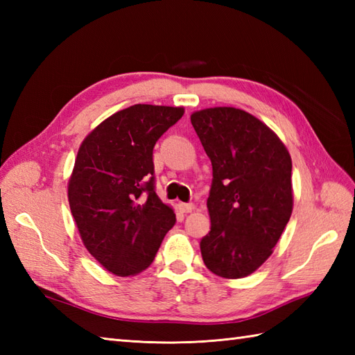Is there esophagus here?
Masks as SVG:
<instances>
[{
    "label": "esophagus",
    "mask_w": 355,
    "mask_h": 355,
    "mask_svg": "<svg viewBox=\"0 0 355 355\" xmlns=\"http://www.w3.org/2000/svg\"><path fill=\"white\" fill-rule=\"evenodd\" d=\"M180 210H182L183 214H191L192 210H195V205H192V202H182V205H180Z\"/></svg>",
    "instance_id": "34e87169"
}]
</instances>
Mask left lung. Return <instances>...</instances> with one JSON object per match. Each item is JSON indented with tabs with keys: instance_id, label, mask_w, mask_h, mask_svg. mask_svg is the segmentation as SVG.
Listing matches in <instances>:
<instances>
[{
	"instance_id": "1",
	"label": "left lung",
	"mask_w": 355,
	"mask_h": 355,
	"mask_svg": "<svg viewBox=\"0 0 355 355\" xmlns=\"http://www.w3.org/2000/svg\"><path fill=\"white\" fill-rule=\"evenodd\" d=\"M191 122L214 175L202 261L216 276L245 277L268 259L290 221L291 157L266 123L243 110H201Z\"/></svg>"
}]
</instances>
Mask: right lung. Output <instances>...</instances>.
Listing matches in <instances>:
<instances>
[{
    "label": "right lung",
    "instance_id": "1",
    "mask_svg": "<svg viewBox=\"0 0 355 355\" xmlns=\"http://www.w3.org/2000/svg\"><path fill=\"white\" fill-rule=\"evenodd\" d=\"M182 107L137 103L89 132L78 150L69 202L82 243L103 268L132 276L148 268L173 224L155 193L153 150Z\"/></svg>",
    "mask_w": 355,
    "mask_h": 355
}]
</instances>
